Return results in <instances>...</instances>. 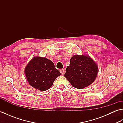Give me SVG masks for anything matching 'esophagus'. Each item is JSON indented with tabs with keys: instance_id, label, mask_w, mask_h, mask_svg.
<instances>
[{
	"instance_id": "esophagus-1",
	"label": "esophagus",
	"mask_w": 123,
	"mask_h": 123,
	"mask_svg": "<svg viewBox=\"0 0 123 123\" xmlns=\"http://www.w3.org/2000/svg\"><path fill=\"white\" fill-rule=\"evenodd\" d=\"M60 72H61L62 74H65V72H64V69H60Z\"/></svg>"
}]
</instances>
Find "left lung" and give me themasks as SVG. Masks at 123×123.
<instances>
[{
    "instance_id": "8db88e82",
    "label": "left lung",
    "mask_w": 123,
    "mask_h": 123,
    "mask_svg": "<svg viewBox=\"0 0 123 123\" xmlns=\"http://www.w3.org/2000/svg\"><path fill=\"white\" fill-rule=\"evenodd\" d=\"M70 63L66 69L64 77L74 88L82 89L95 81L98 67L90 57L75 55L70 59Z\"/></svg>"
}]
</instances>
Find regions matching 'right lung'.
I'll use <instances>...</instances> for the list:
<instances>
[{
    "label": "right lung",
    "instance_id": "add662e5",
    "mask_svg": "<svg viewBox=\"0 0 123 123\" xmlns=\"http://www.w3.org/2000/svg\"><path fill=\"white\" fill-rule=\"evenodd\" d=\"M25 71L29 84L41 91L48 90L61 74L50 60L37 56L31 60Z\"/></svg>",
    "mask_w": 123,
    "mask_h": 123
}]
</instances>
